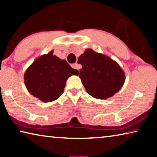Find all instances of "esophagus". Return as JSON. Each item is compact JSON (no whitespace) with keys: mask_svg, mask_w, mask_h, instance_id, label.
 <instances>
[{"mask_svg":"<svg viewBox=\"0 0 157 157\" xmlns=\"http://www.w3.org/2000/svg\"><path fill=\"white\" fill-rule=\"evenodd\" d=\"M71 67H72L73 68L78 69V63H72V64H71Z\"/></svg>","mask_w":157,"mask_h":157,"instance_id":"esophagus-1","label":"esophagus"}]
</instances>
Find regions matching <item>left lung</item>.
Wrapping results in <instances>:
<instances>
[{
    "mask_svg": "<svg viewBox=\"0 0 157 157\" xmlns=\"http://www.w3.org/2000/svg\"><path fill=\"white\" fill-rule=\"evenodd\" d=\"M82 66L78 72L86 92L98 99L116 94L124 82V73L116 62L105 55L87 49L78 58Z\"/></svg>",
    "mask_w": 157,
    "mask_h": 157,
    "instance_id": "8db88e82",
    "label": "left lung"
}]
</instances>
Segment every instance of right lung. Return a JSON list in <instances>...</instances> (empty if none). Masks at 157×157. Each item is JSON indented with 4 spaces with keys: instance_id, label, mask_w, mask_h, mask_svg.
Returning <instances> with one entry per match:
<instances>
[{
    "instance_id": "add662e5",
    "label": "right lung",
    "mask_w": 157,
    "mask_h": 157,
    "mask_svg": "<svg viewBox=\"0 0 157 157\" xmlns=\"http://www.w3.org/2000/svg\"><path fill=\"white\" fill-rule=\"evenodd\" d=\"M78 74V70L71 68L65 59L53 55L52 50L34 61L25 73L24 81L32 95L49 102L63 94L69 77Z\"/></svg>"
}]
</instances>
